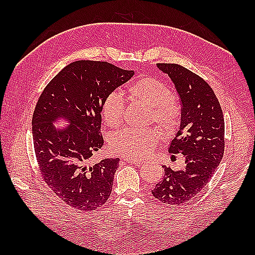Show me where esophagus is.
Wrapping results in <instances>:
<instances>
[{
  "label": "esophagus",
  "mask_w": 255,
  "mask_h": 255,
  "mask_svg": "<svg viewBox=\"0 0 255 255\" xmlns=\"http://www.w3.org/2000/svg\"><path fill=\"white\" fill-rule=\"evenodd\" d=\"M125 162H127V163H131L134 165H141L143 163V161H140V160H129V159H125Z\"/></svg>",
  "instance_id": "esophagus-1"
}]
</instances>
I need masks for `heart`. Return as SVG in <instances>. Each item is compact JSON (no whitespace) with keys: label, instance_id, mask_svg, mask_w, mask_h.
I'll return each mask as SVG.
<instances>
[{"label":"heart","instance_id":"heart-1","mask_svg":"<svg viewBox=\"0 0 255 255\" xmlns=\"http://www.w3.org/2000/svg\"><path fill=\"white\" fill-rule=\"evenodd\" d=\"M128 97L133 103L147 108L149 119L164 134L174 132L181 119V110L171 97L167 86L154 78H143L129 86ZM102 117L108 127L121 126L124 118V102L116 93L108 95L102 104ZM160 138L156 128L125 129L110 140V147L116 153L129 160L143 159L151 153Z\"/></svg>","mask_w":255,"mask_h":255}]
</instances>
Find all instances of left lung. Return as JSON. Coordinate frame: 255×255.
Listing matches in <instances>:
<instances>
[{
  "mask_svg": "<svg viewBox=\"0 0 255 255\" xmlns=\"http://www.w3.org/2000/svg\"><path fill=\"white\" fill-rule=\"evenodd\" d=\"M156 67L169 75L182 103L180 127L169 152L182 153L185 167L173 171L163 166L164 176L151 193L162 203L180 206L202 192L223 159L225 121L217 97L204 79L180 64Z\"/></svg>",
  "mask_w": 255,
  "mask_h": 255,
  "instance_id": "left-lung-1",
  "label": "left lung"
}]
</instances>
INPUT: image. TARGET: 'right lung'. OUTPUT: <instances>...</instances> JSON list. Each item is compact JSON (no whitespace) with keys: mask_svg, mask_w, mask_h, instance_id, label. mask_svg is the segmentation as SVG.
<instances>
[{"mask_svg":"<svg viewBox=\"0 0 255 255\" xmlns=\"http://www.w3.org/2000/svg\"><path fill=\"white\" fill-rule=\"evenodd\" d=\"M133 74L105 61H75L50 81L37 102L31 126L38 165L47 185L70 207L95 210L110 197L119 159L89 161L104 144L103 102ZM59 120L67 125L55 128Z\"/></svg>","mask_w":255,"mask_h":255,"instance_id":"1","label":"right lung"}]
</instances>
